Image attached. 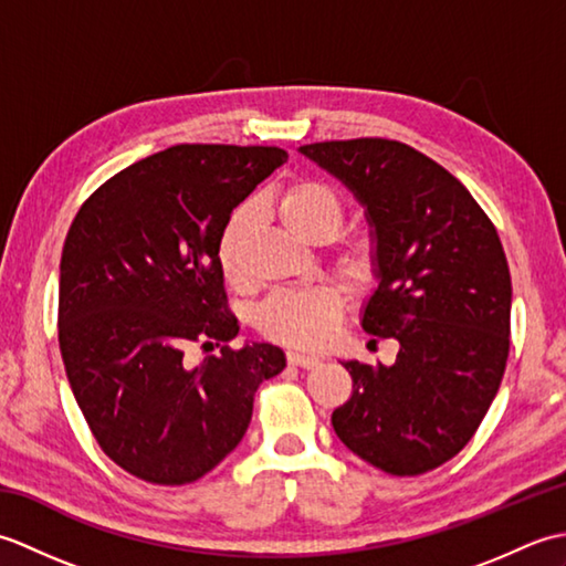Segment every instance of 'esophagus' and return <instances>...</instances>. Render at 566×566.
<instances>
[{"label": "esophagus", "instance_id": "34e87169", "mask_svg": "<svg viewBox=\"0 0 566 566\" xmlns=\"http://www.w3.org/2000/svg\"><path fill=\"white\" fill-rule=\"evenodd\" d=\"M286 359H290V365H296V367H304V369H314L321 365V359L314 357V355H304V353H296V350H290L286 353Z\"/></svg>", "mask_w": 566, "mask_h": 566}]
</instances>
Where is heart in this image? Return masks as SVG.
Returning a JSON list of instances; mask_svg holds the SVG:
<instances>
[{"label": "heart", "instance_id": "heart-1", "mask_svg": "<svg viewBox=\"0 0 566 566\" xmlns=\"http://www.w3.org/2000/svg\"><path fill=\"white\" fill-rule=\"evenodd\" d=\"M280 216L290 231L308 240H323L338 233L343 223V203L328 187L318 182H296L280 199ZM250 226L248 209H238L221 235L219 260L228 280H238V248ZM340 272L355 286H365L375 276V250L369 243L347 245L340 252ZM343 316V298L333 286H308V290L276 292L260 306L258 323L262 333L296 347H321L331 340Z\"/></svg>", "mask_w": 566, "mask_h": 566}]
</instances>
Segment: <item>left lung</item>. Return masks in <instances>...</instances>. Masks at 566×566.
<instances>
[{
  "instance_id": "8db88e82",
  "label": "left lung",
  "mask_w": 566,
  "mask_h": 566,
  "mask_svg": "<svg viewBox=\"0 0 566 566\" xmlns=\"http://www.w3.org/2000/svg\"><path fill=\"white\" fill-rule=\"evenodd\" d=\"M298 153L365 209L377 286L359 321L399 343L389 367L343 363L353 396L333 411L335 436L389 474L430 472L472 440L506 369L513 290L496 228L460 179L406 143Z\"/></svg>"
}]
</instances>
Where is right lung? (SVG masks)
Returning a JSON list of instances; mask_svg holds the SVG:
<instances>
[{
    "label": "right lung",
    "mask_w": 566,
    "mask_h": 566,
    "mask_svg": "<svg viewBox=\"0 0 566 566\" xmlns=\"http://www.w3.org/2000/svg\"><path fill=\"white\" fill-rule=\"evenodd\" d=\"M264 146H172L114 175L82 203L60 258L57 340L99 448L143 482H197L243 440L282 347H228L221 235L286 163ZM189 342L221 346L197 368Z\"/></svg>",
    "instance_id": "obj_1"
}]
</instances>
